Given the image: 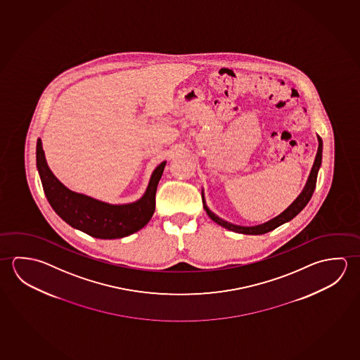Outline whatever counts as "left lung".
I'll use <instances>...</instances> for the list:
<instances>
[{
  "mask_svg": "<svg viewBox=\"0 0 360 360\" xmlns=\"http://www.w3.org/2000/svg\"><path fill=\"white\" fill-rule=\"evenodd\" d=\"M321 158H323V141L319 137V148H317L316 159H315L314 166H312V169H311L310 176H309V180H307V183H306V186L304 188V190H302V193L297 196V199L293 201L290 207H287L283 213H281L278 217H276V218L269 220V221L264 223V224L256 226H234V224H231V223H228L226 220L220 219L219 217H217L215 214L212 213V212L207 209V205H205V201L202 200L204 209L207 210V215L210 217V219H213L214 221L218 223L219 226H224L228 231L242 233V234H253V236L271 232V231L276 229L277 226H282L283 223L293 219V218L307 205V202L310 201L311 196L314 194L315 186H316L317 172H319L320 165H321Z\"/></svg>",
  "mask_w": 360,
  "mask_h": 360,
  "instance_id": "1",
  "label": "left lung"
}]
</instances>
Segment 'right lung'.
Wrapping results in <instances>:
<instances>
[{
  "label": "right lung",
  "instance_id": "add662e5",
  "mask_svg": "<svg viewBox=\"0 0 360 360\" xmlns=\"http://www.w3.org/2000/svg\"><path fill=\"white\" fill-rule=\"evenodd\" d=\"M165 165L164 161L153 171L146 193L140 200L124 205H110L67 189L50 171L41 140H37V171L50 205L69 226L99 239L127 237L146 226L155 212V196Z\"/></svg>",
  "mask_w": 360,
  "mask_h": 360
}]
</instances>
